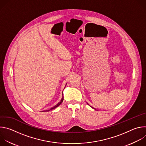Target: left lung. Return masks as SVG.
Instances as JSON below:
<instances>
[{"instance_id": "obj_1", "label": "left lung", "mask_w": 146, "mask_h": 146, "mask_svg": "<svg viewBox=\"0 0 146 146\" xmlns=\"http://www.w3.org/2000/svg\"><path fill=\"white\" fill-rule=\"evenodd\" d=\"M87 104H88V103H87ZM91 108H92V107H91ZM93 108V109H95V108ZM95 110H96V109H95Z\"/></svg>"}]
</instances>
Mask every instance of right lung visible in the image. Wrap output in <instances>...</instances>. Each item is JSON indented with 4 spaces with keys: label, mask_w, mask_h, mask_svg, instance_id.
<instances>
[{
    "label": "right lung",
    "mask_w": 146,
    "mask_h": 146,
    "mask_svg": "<svg viewBox=\"0 0 146 146\" xmlns=\"http://www.w3.org/2000/svg\"><path fill=\"white\" fill-rule=\"evenodd\" d=\"M63 100H64V96H63V94H62V99H61V100H60V102L58 103V104H56V105H55V106H54V107H52L51 109H50V110H46V111H50V110H53V109H55L56 108H57L58 106H59L60 104L62 103V102H63Z\"/></svg>",
    "instance_id": "1"
}]
</instances>
